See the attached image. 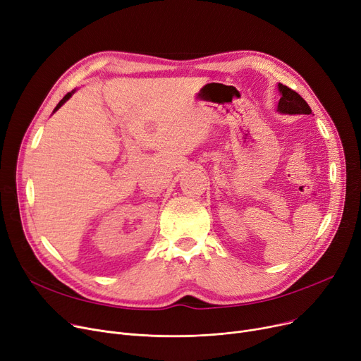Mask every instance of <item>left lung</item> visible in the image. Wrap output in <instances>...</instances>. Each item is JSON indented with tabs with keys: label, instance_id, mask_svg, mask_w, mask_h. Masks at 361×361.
Returning <instances> with one entry per match:
<instances>
[{
	"label": "left lung",
	"instance_id": "1",
	"mask_svg": "<svg viewBox=\"0 0 361 361\" xmlns=\"http://www.w3.org/2000/svg\"><path fill=\"white\" fill-rule=\"evenodd\" d=\"M278 89L281 92V99L278 102V111L281 114H306V116H310L312 109L309 104L295 90L282 83L278 85Z\"/></svg>",
	"mask_w": 361,
	"mask_h": 361
}]
</instances>
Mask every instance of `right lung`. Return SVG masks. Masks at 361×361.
I'll list each match as a JSON object with an SVG mask.
<instances>
[{"label":"right lung","mask_w":361,"mask_h":361,"mask_svg":"<svg viewBox=\"0 0 361 361\" xmlns=\"http://www.w3.org/2000/svg\"><path fill=\"white\" fill-rule=\"evenodd\" d=\"M73 93H74V90H71V92H68V93H67V94H66V97H64V98H63V99H61V101H60V102H59V105H56V106H55V109H54V112H55V111H56V109H59V108H60V106H61V105H63V104H64V102H66V101H68V99H70V97H71V94H73Z\"/></svg>","instance_id":"add662e5"}]
</instances>
